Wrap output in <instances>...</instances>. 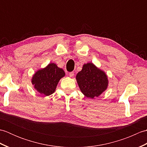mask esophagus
<instances>
[{
  "mask_svg": "<svg viewBox=\"0 0 147 147\" xmlns=\"http://www.w3.org/2000/svg\"><path fill=\"white\" fill-rule=\"evenodd\" d=\"M69 75L70 77H73L74 76V73L73 72H70V73H69Z\"/></svg>",
  "mask_w": 147,
  "mask_h": 147,
  "instance_id": "34e87169",
  "label": "esophagus"
}]
</instances>
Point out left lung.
I'll use <instances>...</instances> for the list:
<instances>
[{"mask_svg":"<svg viewBox=\"0 0 147 147\" xmlns=\"http://www.w3.org/2000/svg\"><path fill=\"white\" fill-rule=\"evenodd\" d=\"M76 78L81 91L86 97H98L107 88V75L91 62L84 64Z\"/></svg>","mask_w":147,"mask_h":147,"instance_id":"1","label":"left lung"}]
</instances>
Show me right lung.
Returning <instances> with one entry per match:
<instances>
[{"label": "right lung", "mask_w": 147, "mask_h": 147, "mask_svg": "<svg viewBox=\"0 0 147 147\" xmlns=\"http://www.w3.org/2000/svg\"><path fill=\"white\" fill-rule=\"evenodd\" d=\"M65 76L63 69L54 63L49 64L45 68L38 70L34 74L32 83L41 94L49 96L55 92L59 80Z\"/></svg>", "instance_id": "1"}]
</instances>
